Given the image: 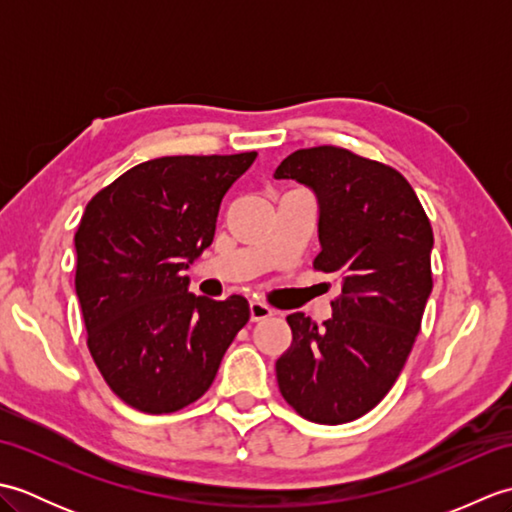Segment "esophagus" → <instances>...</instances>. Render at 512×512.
I'll return each instance as SVG.
<instances>
[{"instance_id": "obj_1", "label": "esophagus", "mask_w": 512, "mask_h": 512, "mask_svg": "<svg viewBox=\"0 0 512 512\" xmlns=\"http://www.w3.org/2000/svg\"><path fill=\"white\" fill-rule=\"evenodd\" d=\"M248 310H250V321H262V319H268L270 314H273V308H268L266 303H262V301H250Z\"/></svg>"}]
</instances>
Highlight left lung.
I'll return each mask as SVG.
<instances>
[{"instance_id":"1","label":"left lung","mask_w":512,"mask_h":512,"mask_svg":"<svg viewBox=\"0 0 512 512\" xmlns=\"http://www.w3.org/2000/svg\"><path fill=\"white\" fill-rule=\"evenodd\" d=\"M277 180L308 187L319 206L314 268L339 279L332 317L288 314L292 343L277 361L281 396L303 418L343 424L394 387L431 295L433 231L398 171L347 149L290 154Z\"/></svg>"}]
</instances>
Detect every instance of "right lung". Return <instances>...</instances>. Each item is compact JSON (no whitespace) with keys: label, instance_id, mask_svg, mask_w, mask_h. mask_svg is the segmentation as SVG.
<instances>
[{"label":"right lung","instance_id":"add662e5","mask_svg":"<svg viewBox=\"0 0 512 512\" xmlns=\"http://www.w3.org/2000/svg\"><path fill=\"white\" fill-rule=\"evenodd\" d=\"M255 158H154L85 206L74 235L76 297L94 363L129 407L171 413L191 405L246 325L244 297L193 295L184 270L211 246L222 198Z\"/></svg>","mask_w":512,"mask_h":512}]
</instances>
